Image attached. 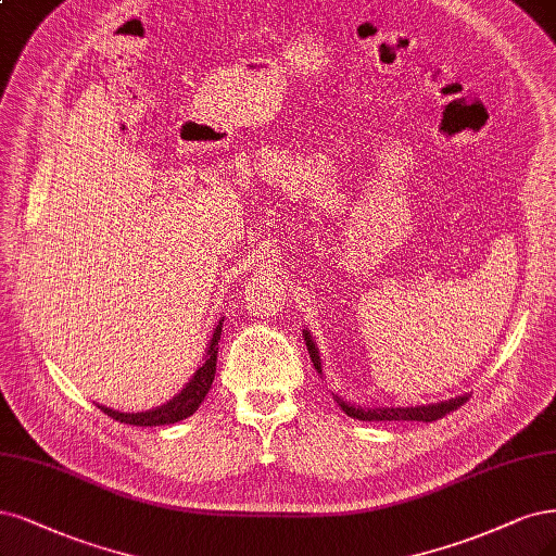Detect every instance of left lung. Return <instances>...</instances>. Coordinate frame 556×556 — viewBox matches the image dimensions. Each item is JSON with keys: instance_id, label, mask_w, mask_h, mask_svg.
I'll return each mask as SVG.
<instances>
[{"instance_id": "left-lung-1", "label": "left lung", "mask_w": 556, "mask_h": 556, "mask_svg": "<svg viewBox=\"0 0 556 556\" xmlns=\"http://www.w3.org/2000/svg\"><path fill=\"white\" fill-rule=\"evenodd\" d=\"M303 340L308 344V354L315 370L321 372V363H319V352L315 348V342L311 340V333L303 331ZM469 397L460 395V397H453L446 402H439V405H426V407H375V409H361L354 405H348V402H340L342 412L358 418V420H424V424H432V420L444 418L446 414L455 412L457 407H463Z\"/></svg>"}]
</instances>
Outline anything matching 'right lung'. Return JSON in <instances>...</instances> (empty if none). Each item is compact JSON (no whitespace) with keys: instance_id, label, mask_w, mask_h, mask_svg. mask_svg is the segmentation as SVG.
<instances>
[{"instance_id":"add662e5","label":"right lung","mask_w":556,"mask_h":556,"mask_svg":"<svg viewBox=\"0 0 556 556\" xmlns=\"http://www.w3.org/2000/svg\"><path fill=\"white\" fill-rule=\"evenodd\" d=\"M223 333V319L218 321V327L214 331L212 342H208V350H206V361L202 363V368L195 372V377L188 381V387L177 395L172 397L167 405H161L156 409H149V412H138V414H122V412H114L110 407L99 405V409L103 414H108L110 418L119 420V424H128V426H140V428H156V426H169V424H177V420L188 418L190 414H195L198 407L202 405L204 395L212 389V381L216 377V358H218V340Z\"/></svg>"}]
</instances>
